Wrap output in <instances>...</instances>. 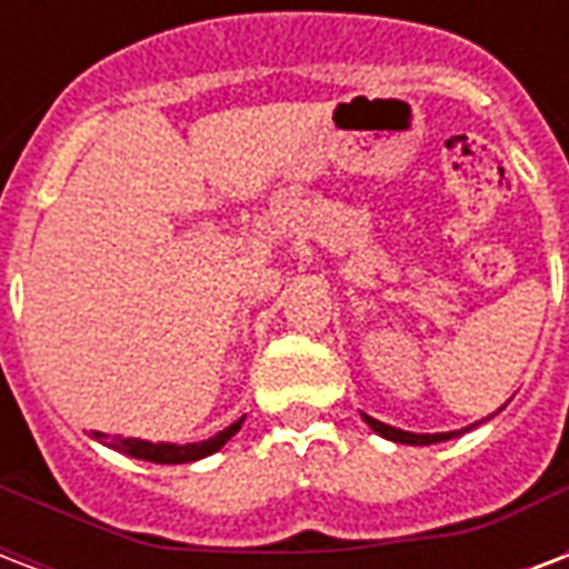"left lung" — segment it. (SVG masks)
<instances>
[{
    "mask_svg": "<svg viewBox=\"0 0 569 569\" xmlns=\"http://www.w3.org/2000/svg\"><path fill=\"white\" fill-rule=\"evenodd\" d=\"M363 420L370 423L379 436L390 441H400V445H436V441H448L453 436H462V429L457 432H436V436H418V432H406V429H397V427H388V423H381V420L370 418V415H363Z\"/></svg>",
    "mask_w": 569,
    "mask_h": 569,
    "instance_id": "obj_1",
    "label": "left lung"
}]
</instances>
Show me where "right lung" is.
I'll return each instance as SVG.
<instances>
[{
    "instance_id": "1",
    "label": "right lung",
    "mask_w": 569,
    "mask_h": 569,
    "mask_svg": "<svg viewBox=\"0 0 569 569\" xmlns=\"http://www.w3.org/2000/svg\"><path fill=\"white\" fill-rule=\"evenodd\" d=\"M244 418L236 420L232 427H227L223 432H217L208 441H197V445H151V441L140 439H121V436H107V432H92L98 441H107L112 450L119 453H128L133 459H149V462H160V466H181V462H193V459H202L208 453H214L227 445L238 429H241Z\"/></svg>"
}]
</instances>
